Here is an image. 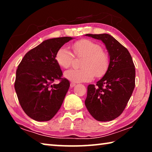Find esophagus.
Here are the masks:
<instances>
[{"instance_id":"obj_1","label":"esophagus","mask_w":152,"mask_h":152,"mask_svg":"<svg viewBox=\"0 0 152 152\" xmlns=\"http://www.w3.org/2000/svg\"><path fill=\"white\" fill-rule=\"evenodd\" d=\"M76 86V84L74 83V82H71L70 83V87L71 88H73V87H74Z\"/></svg>"}]
</instances>
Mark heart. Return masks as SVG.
I'll use <instances>...</instances> for the list:
<instances>
[{"mask_svg": "<svg viewBox=\"0 0 152 152\" xmlns=\"http://www.w3.org/2000/svg\"><path fill=\"white\" fill-rule=\"evenodd\" d=\"M74 52L77 57H84L81 69H70L64 73V77L73 82L91 81L94 77L102 76L109 65V56L102 51L101 45L88 39H81L73 44ZM56 61L63 68L70 67L74 55L66 46H62L56 53Z\"/></svg>", "mask_w": 152, "mask_h": 152, "instance_id": "1", "label": "heart"}]
</instances>
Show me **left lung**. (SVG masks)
Masks as SVG:
<instances>
[{
    "label": "left lung",
    "mask_w": 152,
    "mask_h": 152,
    "mask_svg": "<svg viewBox=\"0 0 152 152\" xmlns=\"http://www.w3.org/2000/svg\"><path fill=\"white\" fill-rule=\"evenodd\" d=\"M106 46L109 65L96 85L89 84L85 105L99 121H110L121 114L135 88V69L127 48L109 34H86Z\"/></svg>",
    "instance_id": "obj_1"
}]
</instances>
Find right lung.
<instances>
[{"label":"right lung","instance_id":"obj_1","mask_svg":"<svg viewBox=\"0 0 152 152\" xmlns=\"http://www.w3.org/2000/svg\"><path fill=\"white\" fill-rule=\"evenodd\" d=\"M72 39L63 37L43 41L28 51L18 66L15 89L23 110L33 120L50 121L62 104L70 82L61 78L62 72L55 56ZM56 79H60V83L53 84Z\"/></svg>","mask_w":152,"mask_h":152}]
</instances>
